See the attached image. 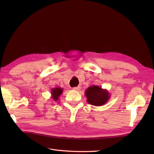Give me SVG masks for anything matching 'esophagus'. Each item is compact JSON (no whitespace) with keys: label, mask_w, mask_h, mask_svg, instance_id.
Segmentation results:
<instances>
[{"label":"esophagus","mask_w":154,"mask_h":154,"mask_svg":"<svg viewBox=\"0 0 154 154\" xmlns=\"http://www.w3.org/2000/svg\"><path fill=\"white\" fill-rule=\"evenodd\" d=\"M73 89L74 91H79V90L81 89V87H80V86H78V87H73Z\"/></svg>","instance_id":"34e87169"}]
</instances>
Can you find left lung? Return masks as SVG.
Listing matches in <instances>:
<instances>
[{"label":"left lung","mask_w":154,"mask_h":154,"mask_svg":"<svg viewBox=\"0 0 154 154\" xmlns=\"http://www.w3.org/2000/svg\"><path fill=\"white\" fill-rule=\"evenodd\" d=\"M87 103L93 106H103L110 99V94L109 91L102 89L97 85H93L87 88L85 92Z\"/></svg>","instance_id":"obj_1"}]
</instances>
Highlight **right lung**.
<instances>
[{"label": "right lung", "instance_id": "add662e5", "mask_svg": "<svg viewBox=\"0 0 154 154\" xmlns=\"http://www.w3.org/2000/svg\"><path fill=\"white\" fill-rule=\"evenodd\" d=\"M63 89L61 88L60 87H55L51 89V99L54 101L59 100V98L61 96V94L63 93Z\"/></svg>", "mask_w": 154, "mask_h": 154}]
</instances>
